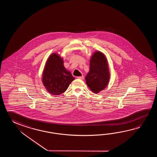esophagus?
Segmentation results:
<instances>
[{"mask_svg": "<svg viewBox=\"0 0 157 157\" xmlns=\"http://www.w3.org/2000/svg\"><path fill=\"white\" fill-rule=\"evenodd\" d=\"M77 78H78V79H80V80H83V79H84V77H83V76H78Z\"/></svg>", "mask_w": 157, "mask_h": 157, "instance_id": "1", "label": "esophagus"}]
</instances>
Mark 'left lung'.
<instances>
[{
    "label": "left lung",
    "instance_id": "left-lung-1",
    "mask_svg": "<svg viewBox=\"0 0 157 157\" xmlns=\"http://www.w3.org/2000/svg\"><path fill=\"white\" fill-rule=\"evenodd\" d=\"M110 77L107 59L103 53L95 52L90 60V71L85 77L86 83L94 93L107 87Z\"/></svg>",
    "mask_w": 157,
    "mask_h": 157
}]
</instances>
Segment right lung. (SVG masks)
Here are the masks:
<instances>
[{"mask_svg": "<svg viewBox=\"0 0 157 157\" xmlns=\"http://www.w3.org/2000/svg\"><path fill=\"white\" fill-rule=\"evenodd\" d=\"M75 80L63 65V60L57 53L48 58L44 69L42 81L47 91L54 95L63 93Z\"/></svg>", "mask_w": 157, "mask_h": 157, "instance_id": "add662e5", "label": "right lung"}]
</instances>
